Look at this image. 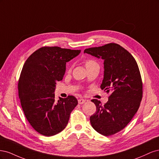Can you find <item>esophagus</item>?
Returning <instances> with one entry per match:
<instances>
[{"mask_svg":"<svg viewBox=\"0 0 159 159\" xmlns=\"http://www.w3.org/2000/svg\"><path fill=\"white\" fill-rule=\"evenodd\" d=\"M85 102V100L84 99H78V103L80 104V105L84 103Z\"/></svg>","mask_w":159,"mask_h":159,"instance_id":"1","label":"esophagus"}]
</instances>
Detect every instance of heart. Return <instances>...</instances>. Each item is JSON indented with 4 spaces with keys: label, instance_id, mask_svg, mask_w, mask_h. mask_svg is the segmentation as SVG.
Instances as JSON below:
<instances>
[{
    "label": "heart",
    "instance_id": "obj_1",
    "mask_svg": "<svg viewBox=\"0 0 159 159\" xmlns=\"http://www.w3.org/2000/svg\"><path fill=\"white\" fill-rule=\"evenodd\" d=\"M93 62H95V61H93V60H87V61H85V66H87V65H88V64H91V63H93Z\"/></svg>",
    "mask_w": 159,
    "mask_h": 159
}]
</instances>
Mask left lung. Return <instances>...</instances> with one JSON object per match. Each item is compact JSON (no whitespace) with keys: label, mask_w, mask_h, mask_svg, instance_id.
<instances>
[{"label":"left lung","mask_w":159,"mask_h":159,"mask_svg":"<svg viewBox=\"0 0 159 159\" xmlns=\"http://www.w3.org/2000/svg\"><path fill=\"white\" fill-rule=\"evenodd\" d=\"M104 60L102 89L110 93L102 105L92 99L96 112L90 117L91 126L99 133L110 136L119 132L131 121L143 98V82L136 60L125 49L115 43L84 50Z\"/></svg>","instance_id":"1"}]
</instances>
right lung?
<instances>
[{
  "label": "right lung",
  "instance_id": "add662e5",
  "mask_svg": "<svg viewBox=\"0 0 159 159\" xmlns=\"http://www.w3.org/2000/svg\"><path fill=\"white\" fill-rule=\"evenodd\" d=\"M80 52L57 46L42 47L23 66L18 84L21 106L28 121L42 135L53 136L64 130L78 105L72 95L60 98L56 102L54 93L56 82L63 79L66 62Z\"/></svg>",
  "mask_w": 159,
  "mask_h": 159
}]
</instances>
